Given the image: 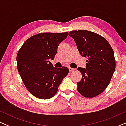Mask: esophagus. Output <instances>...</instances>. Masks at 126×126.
<instances>
[{"instance_id":"34e87169","label":"esophagus","mask_w":126,"mask_h":126,"mask_svg":"<svg viewBox=\"0 0 126 126\" xmlns=\"http://www.w3.org/2000/svg\"><path fill=\"white\" fill-rule=\"evenodd\" d=\"M69 72L71 73V72H73L74 70H75V69H73L72 68H69Z\"/></svg>"}]
</instances>
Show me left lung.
Masks as SVG:
<instances>
[{"label": "left lung", "instance_id": "1", "mask_svg": "<svg viewBox=\"0 0 126 126\" xmlns=\"http://www.w3.org/2000/svg\"><path fill=\"white\" fill-rule=\"evenodd\" d=\"M76 44L81 56L88 58L86 68L79 67L82 75L77 90L85 97H94L101 94L109 85L115 70L112 48L104 37L88 30L69 32Z\"/></svg>", "mask_w": 126, "mask_h": 126}]
</instances>
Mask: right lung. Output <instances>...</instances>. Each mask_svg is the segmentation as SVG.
Masks as SVG:
<instances>
[{"instance_id": "obj_1", "label": "right lung", "mask_w": 126, "mask_h": 126, "mask_svg": "<svg viewBox=\"0 0 126 126\" xmlns=\"http://www.w3.org/2000/svg\"><path fill=\"white\" fill-rule=\"evenodd\" d=\"M68 32H44L25 41L16 56L17 68L25 87L35 97L49 99L58 91L69 69L54 68L49 60H54L57 48Z\"/></svg>"}]
</instances>
